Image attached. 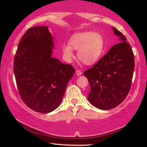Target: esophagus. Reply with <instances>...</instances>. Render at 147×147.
Returning a JSON list of instances; mask_svg holds the SVG:
<instances>
[{"label":"esophagus","mask_w":147,"mask_h":147,"mask_svg":"<svg viewBox=\"0 0 147 147\" xmlns=\"http://www.w3.org/2000/svg\"><path fill=\"white\" fill-rule=\"evenodd\" d=\"M76 75H77V76H81L82 74V72L80 71V70L77 69L76 71Z\"/></svg>","instance_id":"esophagus-1"}]
</instances>
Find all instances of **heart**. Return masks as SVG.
Listing matches in <instances>:
<instances>
[{
  "label": "heart",
  "instance_id": "heart-1",
  "mask_svg": "<svg viewBox=\"0 0 147 147\" xmlns=\"http://www.w3.org/2000/svg\"><path fill=\"white\" fill-rule=\"evenodd\" d=\"M105 40L102 35L92 32H82L73 35L69 39V45H62L63 57L70 61L74 57L73 49L78 50V57L87 65L96 63L103 53Z\"/></svg>",
  "mask_w": 147,
  "mask_h": 147
}]
</instances>
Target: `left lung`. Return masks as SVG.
Segmentation results:
<instances>
[{
    "instance_id": "obj_1",
    "label": "left lung",
    "mask_w": 147,
    "mask_h": 147,
    "mask_svg": "<svg viewBox=\"0 0 147 147\" xmlns=\"http://www.w3.org/2000/svg\"><path fill=\"white\" fill-rule=\"evenodd\" d=\"M112 29L120 43L84 73L90 85L88 100L95 107L105 110L116 107L127 96L134 68V54L125 36L116 28Z\"/></svg>"
}]
</instances>
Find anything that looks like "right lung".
Instances as JSON below:
<instances>
[{
  "label": "right lung",
  "mask_w": 147,
  "mask_h": 147,
  "mask_svg": "<svg viewBox=\"0 0 147 147\" xmlns=\"http://www.w3.org/2000/svg\"><path fill=\"white\" fill-rule=\"evenodd\" d=\"M53 40L47 26L29 28L21 37L14 59L19 95L31 110L48 113L61 103L75 69L52 57Z\"/></svg>",
  "instance_id": "add662e5"
}]
</instances>
